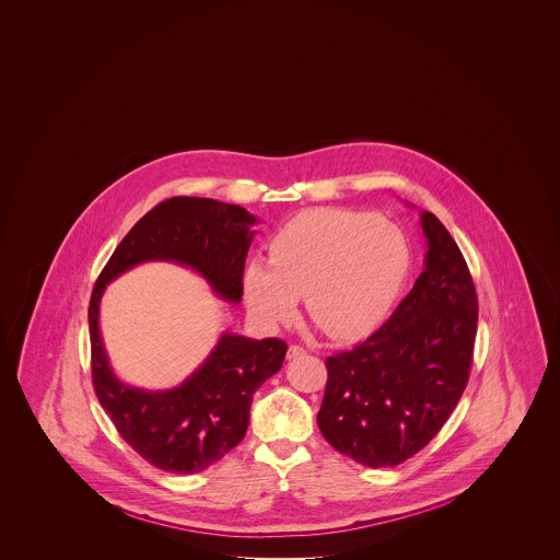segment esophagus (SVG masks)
<instances>
[{
	"label": "esophagus",
	"instance_id": "esophagus-1",
	"mask_svg": "<svg viewBox=\"0 0 560 560\" xmlns=\"http://www.w3.org/2000/svg\"><path fill=\"white\" fill-rule=\"evenodd\" d=\"M304 352H306L304 348L292 345V347L288 348V359H298V357H302Z\"/></svg>",
	"mask_w": 560,
	"mask_h": 560
}]
</instances>
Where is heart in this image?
Wrapping results in <instances>:
<instances>
[{"mask_svg": "<svg viewBox=\"0 0 560 560\" xmlns=\"http://www.w3.org/2000/svg\"><path fill=\"white\" fill-rule=\"evenodd\" d=\"M409 268L399 226L373 213L313 210L283 224L268 243V265L243 270V295L254 319L277 327L298 300L338 340L370 336L386 319Z\"/></svg>", "mask_w": 560, "mask_h": 560, "instance_id": "1", "label": "heart"}]
</instances>
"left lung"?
<instances>
[{
	"label": "left lung",
	"instance_id": "left-lung-1",
	"mask_svg": "<svg viewBox=\"0 0 560 560\" xmlns=\"http://www.w3.org/2000/svg\"><path fill=\"white\" fill-rule=\"evenodd\" d=\"M424 270L411 292L363 345L325 361L320 434L370 468L416 455L462 397L479 320L470 270L441 220L420 212Z\"/></svg>",
	"mask_w": 560,
	"mask_h": 560
}]
</instances>
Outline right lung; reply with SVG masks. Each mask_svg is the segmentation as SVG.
Returning a JSON list of instances; mask_svg holds the SVG:
<instances>
[{
    "label": "right lung",
    "instance_id": "1",
    "mask_svg": "<svg viewBox=\"0 0 560 560\" xmlns=\"http://www.w3.org/2000/svg\"><path fill=\"white\" fill-rule=\"evenodd\" d=\"M258 222L241 206L206 197H172L144 213L115 247L90 298L92 382L119 434L165 472L195 475L237 447L249 424L254 393L281 370L288 345L222 331L206 361L167 390L126 384L113 372L101 334L108 283L144 262L195 270L220 300L240 304L243 265Z\"/></svg>",
    "mask_w": 560,
    "mask_h": 560
}]
</instances>
